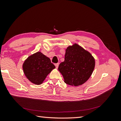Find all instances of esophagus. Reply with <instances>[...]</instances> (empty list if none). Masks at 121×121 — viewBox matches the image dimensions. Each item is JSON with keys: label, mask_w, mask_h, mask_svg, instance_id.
I'll return each mask as SVG.
<instances>
[{"label": "esophagus", "mask_w": 121, "mask_h": 121, "mask_svg": "<svg viewBox=\"0 0 121 121\" xmlns=\"http://www.w3.org/2000/svg\"><path fill=\"white\" fill-rule=\"evenodd\" d=\"M55 66H56V68L58 69V66H59V63H56V64H55Z\"/></svg>", "instance_id": "34e87169"}]
</instances>
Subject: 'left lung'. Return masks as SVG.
<instances>
[{"label": "left lung", "instance_id": "left-lung-1", "mask_svg": "<svg viewBox=\"0 0 121 121\" xmlns=\"http://www.w3.org/2000/svg\"><path fill=\"white\" fill-rule=\"evenodd\" d=\"M95 60L91 53L77 43L65 50V61L59 66L65 82L71 86H80L88 80L93 72Z\"/></svg>", "mask_w": 121, "mask_h": 121}]
</instances>
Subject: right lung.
<instances>
[{"mask_svg":"<svg viewBox=\"0 0 121 121\" xmlns=\"http://www.w3.org/2000/svg\"><path fill=\"white\" fill-rule=\"evenodd\" d=\"M22 67L25 76L35 85L42 84L56 68L49 58L39 51L29 56L24 61Z\"/></svg>","mask_w":121,"mask_h":121,"instance_id":"right-lung-1","label":"right lung"}]
</instances>
